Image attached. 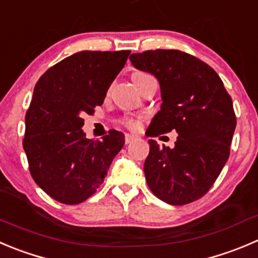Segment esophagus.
Here are the masks:
<instances>
[{
    "label": "esophagus",
    "mask_w": 258,
    "mask_h": 258,
    "mask_svg": "<svg viewBox=\"0 0 258 258\" xmlns=\"http://www.w3.org/2000/svg\"><path fill=\"white\" fill-rule=\"evenodd\" d=\"M137 137L135 136V135H128L127 134L126 136H124V142H126V144H130V142H132L134 141V140H136Z\"/></svg>",
    "instance_id": "1"
}]
</instances>
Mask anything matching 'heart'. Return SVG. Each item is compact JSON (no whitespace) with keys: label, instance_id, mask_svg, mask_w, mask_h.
Here are the masks:
<instances>
[{"label":"heart","instance_id":"obj_1","mask_svg":"<svg viewBox=\"0 0 258 258\" xmlns=\"http://www.w3.org/2000/svg\"><path fill=\"white\" fill-rule=\"evenodd\" d=\"M145 76H146V74L137 73V74H135V76H134V79L135 78H141V77H145ZM122 123H123L124 126L128 127V128H135V127H136V122H135L134 119L126 118V119H123V121H122Z\"/></svg>","mask_w":258,"mask_h":258}]
</instances>
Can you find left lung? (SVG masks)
Wrapping results in <instances>:
<instances>
[{
	"mask_svg": "<svg viewBox=\"0 0 258 258\" xmlns=\"http://www.w3.org/2000/svg\"><path fill=\"white\" fill-rule=\"evenodd\" d=\"M130 60L160 84L162 103L150 136L171 130L179 135L172 149L149 140L147 185L165 203H191L208 191L228 160L236 128L232 98L213 68L180 50H147Z\"/></svg>",
	"mask_w": 258,
	"mask_h": 258,
	"instance_id": "1",
	"label": "left lung"
}]
</instances>
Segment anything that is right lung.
<instances>
[{"instance_id":"right-lung-1","label":"right lung","mask_w":258,"mask_h":258,"mask_svg":"<svg viewBox=\"0 0 258 258\" xmlns=\"http://www.w3.org/2000/svg\"><path fill=\"white\" fill-rule=\"evenodd\" d=\"M130 52H76L35 86L22 145L32 179L60 203L79 204L93 196L123 147L124 135L114 130L101 141L87 139L82 116L103 103Z\"/></svg>"}]
</instances>
